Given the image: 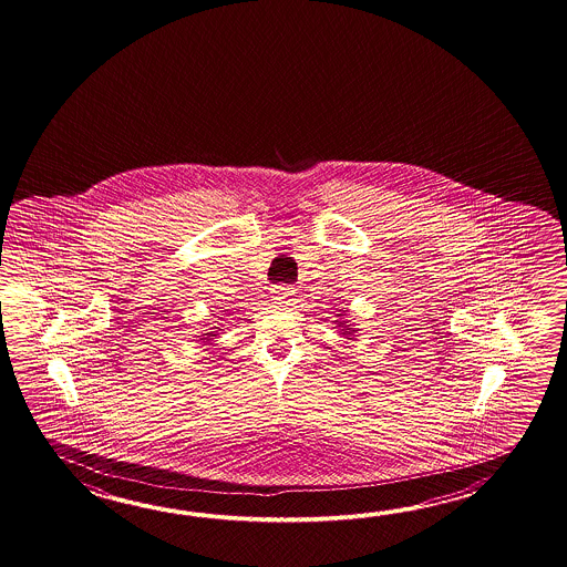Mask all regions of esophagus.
<instances>
[{
    "instance_id": "obj_1",
    "label": "esophagus",
    "mask_w": 567,
    "mask_h": 567,
    "mask_svg": "<svg viewBox=\"0 0 567 567\" xmlns=\"http://www.w3.org/2000/svg\"><path fill=\"white\" fill-rule=\"evenodd\" d=\"M274 300L291 306L296 300V289L289 288V286H278V288H274Z\"/></svg>"
}]
</instances>
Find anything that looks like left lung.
<instances>
[{"instance_id":"obj_1","label":"left lung","mask_w":567,"mask_h":567,"mask_svg":"<svg viewBox=\"0 0 567 567\" xmlns=\"http://www.w3.org/2000/svg\"><path fill=\"white\" fill-rule=\"evenodd\" d=\"M344 312H347V310H338V318H344ZM337 324L340 326V334H342V337L349 338V340H354L357 330H354V328H350V324L347 326V320H337Z\"/></svg>"}]
</instances>
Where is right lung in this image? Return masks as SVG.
<instances>
[{
  "label": "right lung",
  "instance_id": "add662e5",
  "mask_svg": "<svg viewBox=\"0 0 567 567\" xmlns=\"http://www.w3.org/2000/svg\"><path fill=\"white\" fill-rule=\"evenodd\" d=\"M215 328H217V326H215ZM217 337V332H206V334H203V338H200V340H203V342H208V344H210V342H213V338Z\"/></svg>",
  "mask_w": 567,
  "mask_h": 567
}]
</instances>
